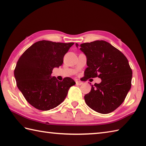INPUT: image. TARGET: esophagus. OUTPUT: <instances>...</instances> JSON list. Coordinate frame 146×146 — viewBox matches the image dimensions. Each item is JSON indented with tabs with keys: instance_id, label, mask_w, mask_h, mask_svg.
<instances>
[{
	"instance_id": "obj_1",
	"label": "esophagus",
	"mask_w": 146,
	"mask_h": 146,
	"mask_svg": "<svg viewBox=\"0 0 146 146\" xmlns=\"http://www.w3.org/2000/svg\"><path fill=\"white\" fill-rule=\"evenodd\" d=\"M76 83L77 85H81V84H83V82H81V81H76Z\"/></svg>"
}]
</instances>
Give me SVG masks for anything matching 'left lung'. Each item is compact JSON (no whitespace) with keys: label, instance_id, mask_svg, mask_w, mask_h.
<instances>
[{"label":"left lung","instance_id":"1","mask_svg":"<svg viewBox=\"0 0 146 146\" xmlns=\"http://www.w3.org/2000/svg\"><path fill=\"white\" fill-rule=\"evenodd\" d=\"M78 47V44L76 43ZM87 57L82 81L98 77L100 84L91 86L84 96L87 105L103 114L115 110L122 103L131 88L132 71L129 61L120 50L103 40L80 44Z\"/></svg>","mask_w":146,"mask_h":146}]
</instances>
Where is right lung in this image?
<instances>
[{"mask_svg": "<svg viewBox=\"0 0 146 146\" xmlns=\"http://www.w3.org/2000/svg\"><path fill=\"white\" fill-rule=\"evenodd\" d=\"M74 43L42 40L33 44L20 56L14 69L17 88L26 101L42 111L53 109L64 102L76 82L70 77L59 81L51 74L59 67Z\"/></svg>", "mask_w": 146, "mask_h": 146, "instance_id": "obj_1", "label": "right lung"}]
</instances>
